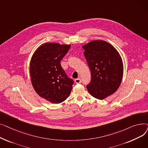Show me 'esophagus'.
<instances>
[{
    "instance_id": "1",
    "label": "esophagus",
    "mask_w": 148,
    "mask_h": 148,
    "mask_svg": "<svg viewBox=\"0 0 148 148\" xmlns=\"http://www.w3.org/2000/svg\"><path fill=\"white\" fill-rule=\"evenodd\" d=\"M74 82L75 83H80L82 82V80L80 79H76L74 80Z\"/></svg>"
}]
</instances>
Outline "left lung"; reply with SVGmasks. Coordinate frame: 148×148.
<instances>
[{
	"label": "left lung",
	"instance_id": "8db88e82",
	"mask_svg": "<svg viewBox=\"0 0 148 148\" xmlns=\"http://www.w3.org/2000/svg\"><path fill=\"white\" fill-rule=\"evenodd\" d=\"M83 48L91 72L87 89L92 97L103 99L120 86L123 72L122 58L113 46L104 41H92Z\"/></svg>",
	"mask_w": 148,
	"mask_h": 148
}]
</instances>
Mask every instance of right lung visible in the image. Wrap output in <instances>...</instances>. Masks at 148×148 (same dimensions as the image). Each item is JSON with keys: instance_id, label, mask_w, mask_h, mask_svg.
Returning <instances> with one entry per match:
<instances>
[{"instance_id": "add662e5", "label": "right lung", "mask_w": 148, "mask_h": 148, "mask_svg": "<svg viewBox=\"0 0 148 148\" xmlns=\"http://www.w3.org/2000/svg\"><path fill=\"white\" fill-rule=\"evenodd\" d=\"M70 45L42 44L34 53L30 64L32 86L37 94L51 103L58 104L69 97L74 81L60 65Z\"/></svg>"}]
</instances>
